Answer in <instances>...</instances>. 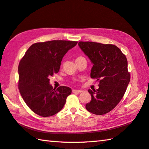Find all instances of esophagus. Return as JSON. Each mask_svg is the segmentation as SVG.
<instances>
[{
    "label": "esophagus",
    "instance_id": "esophagus-1",
    "mask_svg": "<svg viewBox=\"0 0 149 149\" xmlns=\"http://www.w3.org/2000/svg\"><path fill=\"white\" fill-rule=\"evenodd\" d=\"M72 92H73V93H79L83 92V91H82V90H75V89H73V90H72Z\"/></svg>",
    "mask_w": 149,
    "mask_h": 149
}]
</instances>
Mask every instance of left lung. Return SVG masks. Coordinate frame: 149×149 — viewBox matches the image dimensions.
<instances>
[{"mask_svg": "<svg viewBox=\"0 0 149 149\" xmlns=\"http://www.w3.org/2000/svg\"><path fill=\"white\" fill-rule=\"evenodd\" d=\"M78 45L93 64L91 77L99 83L98 89L88 90L91 100L85 108L94 114H105L120 102L130 83L127 58L114 45L91 41Z\"/></svg>", "mask_w": 149, "mask_h": 149, "instance_id": "1", "label": "left lung"}]
</instances>
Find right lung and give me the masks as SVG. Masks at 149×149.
Masks as SVG:
<instances>
[{"label":"right lung","mask_w":149,"mask_h":149,"mask_svg":"<svg viewBox=\"0 0 149 149\" xmlns=\"http://www.w3.org/2000/svg\"><path fill=\"white\" fill-rule=\"evenodd\" d=\"M77 43L62 40L36 42L20 60L19 93L28 107L40 116H51L60 112L72 93L68 87L53 89L49 77L58 72L62 58Z\"/></svg>","instance_id":"add662e5"}]
</instances>
